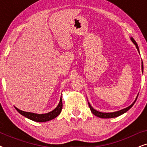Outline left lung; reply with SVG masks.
I'll return each mask as SVG.
<instances>
[{
  "mask_svg": "<svg viewBox=\"0 0 147 147\" xmlns=\"http://www.w3.org/2000/svg\"><path fill=\"white\" fill-rule=\"evenodd\" d=\"M130 39L132 41V43H133L134 45H135L136 49H137L138 51V53L140 54L139 48H138V46L137 45V43H136V42L135 41V40H134L132 37H130ZM141 67H142V71L143 72V63H142V66H141ZM138 96V94L137 95V96H136V99L133 102V103H132V104H130L129 106H128V107L124 108V109H122L120 110H118V111H116V112H99V111H98V110L94 109V108L91 106V104H90V102H88V105H89V106H90V110H91V112L94 114V115L98 116V117L101 118H115V117H117V116H119L120 115H122V114H123L125 113V112H127L128 110H130V108L132 107V106L134 105V104L135 103L136 100V99H137Z\"/></svg>",
  "mask_w": 147,
  "mask_h": 147,
  "instance_id": "left-lung-1",
  "label": "left lung"
}]
</instances>
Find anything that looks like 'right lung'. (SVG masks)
I'll use <instances>...</instances> for the list:
<instances>
[{
	"instance_id": "1",
	"label": "right lung",
	"mask_w": 147,
	"mask_h": 147,
	"mask_svg": "<svg viewBox=\"0 0 147 147\" xmlns=\"http://www.w3.org/2000/svg\"><path fill=\"white\" fill-rule=\"evenodd\" d=\"M62 107H63V104H62V100H61V96L60 98V101L58 104L57 107L55 109L52 110V111L48 112V113L45 114H36L33 113V112H25L23 110H21L18 109L17 107H15V109L19 112L21 115L25 116V117L29 118V119L33 120L35 122H47L49 121L52 119L57 117L59 114L61 113Z\"/></svg>"
}]
</instances>
